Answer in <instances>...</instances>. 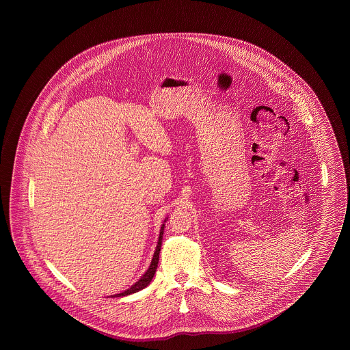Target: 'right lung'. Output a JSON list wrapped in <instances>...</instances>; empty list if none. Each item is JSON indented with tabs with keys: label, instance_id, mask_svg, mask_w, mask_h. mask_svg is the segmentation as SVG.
Masks as SVG:
<instances>
[{
	"label": "right lung",
	"instance_id": "obj_1",
	"mask_svg": "<svg viewBox=\"0 0 350 350\" xmlns=\"http://www.w3.org/2000/svg\"><path fill=\"white\" fill-rule=\"evenodd\" d=\"M164 226H165V224H163V227H161V230H160V236H159L157 247H156V250H154V254H153V258H152V261H150V267H148V270H147V271L143 274V277H142L137 282L135 283V284H133L130 288H127L126 291H123V293H120V294L111 295L113 298L126 297V295H130V294H133V293H137V291L143 290L144 287H147V286L150 284V281H152V278H153V275H154V273H156L157 264H159V256H160V250H161V244H163Z\"/></svg>",
	"mask_w": 350,
	"mask_h": 350
}]
</instances>
